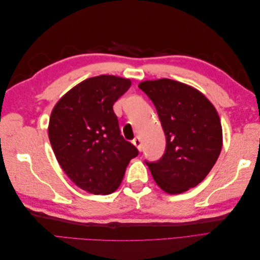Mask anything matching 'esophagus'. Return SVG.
I'll return each mask as SVG.
<instances>
[{
    "mask_svg": "<svg viewBox=\"0 0 260 260\" xmlns=\"http://www.w3.org/2000/svg\"><path fill=\"white\" fill-rule=\"evenodd\" d=\"M132 142L138 147L139 151H142V141H141V138H139V137L135 138V139H133Z\"/></svg>",
    "mask_w": 260,
    "mask_h": 260,
    "instance_id": "34e87169",
    "label": "esophagus"
}]
</instances>
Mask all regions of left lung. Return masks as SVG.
Segmentation results:
<instances>
[{
  "instance_id": "1",
  "label": "left lung",
  "mask_w": 260,
  "mask_h": 260,
  "mask_svg": "<svg viewBox=\"0 0 260 260\" xmlns=\"http://www.w3.org/2000/svg\"><path fill=\"white\" fill-rule=\"evenodd\" d=\"M139 88L151 99L166 136V149L157 161H146L162 191L180 194L201 183L222 147L219 115L199 90L179 81H143Z\"/></svg>"
}]
</instances>
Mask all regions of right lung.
Instances as JSON below:
<instances>
[{"instance_id": "1", "label": "right lung", "mask_w": 260, "mask_h": 260, "mask_svg": "<svg viewBox=\"0 0 260 260\" xmlns=\"http://www.w3.org/2000/svg\"><path fill=\"white\" fill-rule=\"evenodd\" d=\"M131 81L102 75L68 91L54 106L49 138L61 169L73 182L92 194H111L120 185L138 148L120 135L115 102Z\"/></svg>"}]
</instances>
